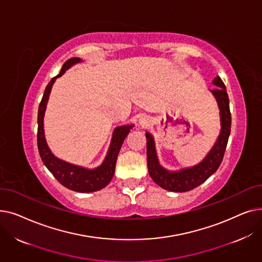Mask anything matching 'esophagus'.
<instances>
[{"mask_svg":"<svg viewBox=\"0 0 262 262\" xmlns=\"http://www.w3.org/2000/svg\"><path fill=\"white\" fill-rule=\"evenodd\" d=\"M139 123L141 124L142 126H146V125H148V124H149V121H148V119L146 117H143V118H141L139 120Z\"/></svg>","mask_w":262,"mask_h":262,"instance_id":"34e87169","label":"esophagus"}]
</instances>
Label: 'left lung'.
<instances>
[{
	"label": "left lung",
	"instance_id": "1",
	"mask_svg": "<svg viewBox=\"0 0 262 262\" xmlns=\"http://www.w3.org/2000/svg\"><path fill=\"white\" fill-rule=\"evenodd\" d=\"M212 82L213 85L217 86V88L210 91L214 95L220 108L221 133H220L219 138L210 152L199 164L175 172L162 168L157 158L153 136L149 133L145 134L148 174L152 177V180L163 189L173 192H187L194 189L211 176L223 160L231 126L229 100L226 87L220 76H216Z\"/></svg>",
	"mask_w": 262,
	"mask_h": 262
}]
</instances>
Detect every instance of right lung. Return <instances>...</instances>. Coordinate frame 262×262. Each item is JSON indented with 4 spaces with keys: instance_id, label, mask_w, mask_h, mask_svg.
Listing matches in <instances>:
<instances>
[{
    "instance_id": "obj_1",
    "label": "right lung",
    "mask_w": 262,
    "mask_h": 262,
    "mask_svg": "<svg viewBox=\"0 0 262 262\" xmlns=\"http://www.w3.org/2000/svg\"><path fill=\"white\" fill-rule=\"evenodd\" d=\"M78 62H81V59L78 57H73L67 60L61 68L60 73L57 76L53 77L48 84L38 109L37 143L40 157L42 159L45 166L54 175V177L66 188L72 191L81 192V193H86V192H94L103 189L113 180L120 148L124 140H125L126 136L130 132L133 125L119 126L114 130L112 143H110L107 155L101 166L95 169L90 170L75 166V164L66 162L54 156L46 141L43 129V117L47 103L54 81L56 80L57 77L61 76L69 68Z\"/></svg>"
}]
</instances>
